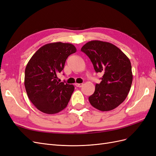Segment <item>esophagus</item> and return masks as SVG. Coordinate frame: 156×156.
Segmentation results:
<instances>
[{
	"label": "esophagus",
	"instance_id": "1",
	"mask_svg": "<svg viewBox=\"0 0 156 156\" xmlns=\"http://www.w3.org/2000/svg\"><path fill=\"white\" fill-rule=\"evenodd\" d=\"M75 86L77 87H82L83 86V83H75Z\"/></svg>",
	"mask_w": 156,
	"mask_h": 156
}]
</instances>
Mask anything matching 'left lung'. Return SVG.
Masks as SVG:
<instances>
[{
    "mask_svg": "<svg viewBox=\"0 0 156 156\" xmlns=\"http://www.w3.org/2000/svg\"><path fill=\"white\" fill-rule=\"evenodd\" d=\"M94 66L96 72L103 73L100 84L88 98L92 106L101 111L116 108L128 94L133 81L131 64L128 57L109 42L92 40L81 49Z\"/></svg>",
    "mask_w": 156,
    "mask_h": 156,
    "instance_id": "left-lung-1",
    "label": "left lung"
}]
</instances>
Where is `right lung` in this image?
<instances>
[{
	"instance_id": "add662e5",
	"label": "right lung",
	"mask_w": 156,
	"mask_h": 156,
	"mask_svg": "<svg viewBox=\"0 0 156 156\" xmlns=\"http://www.w3.org/2000/svg\"><path fill=\"white\" fill-rule=\"evenodd\" d=\"M76 51L71 44H48L41 47L27 64L24 84L27 96L42 112L53 115L67 107L75 87L56 79L67 58Z\"/></svg>"
}]
</instances>
